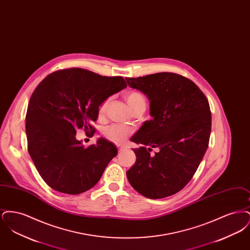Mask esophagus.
<instances>
[{
    "label": "esophagus",
    "instance_id": "esophagus-1",
    "mask_svg": "<svg viewBox=\"0 0 250 250\" xmlns=\"http://www.w3.org/2000/svg\"><path fill=\"white\" fill-rule=\"evenodd\" d=\"M124 150V147H122V146H118V152H122Z\"/></svg>",
    "mask_w": 250,
    "mask_h": 250
}]
</instances>
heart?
<instances>
[{
  "label": "heart",
  "instance_id": "heart-1",
  "mask_svg": "<svg viewBox=\"0 0 250 250\" xmlns=\"http://www.w3.org/2000/svg\"><path fill=\"white\" fill-rule=\"evenodd\" d=\"M125 99L131 108V110H134L140 105H145L146 101L145 98L140 92L138 91H131L125 95ZM107 104H108V98L105 99L98 107V113L99 115H103L106 112ZM132 134V129L128 126L121 125H110L106 126L103 129V135L104 137L112 143H124L129 136Z\"/></svg>",
  "mask_w": 250,
  "mask_h": 250
}]
</instances>
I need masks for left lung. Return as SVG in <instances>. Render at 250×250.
I'll list each match as a JSON object with an SVG mask.
<instances>
[{
    "label": "left lung",
    "mask_w": 250,
    "mask_h": 250,
    "mask_svg": "<svg viewBox=\"0 0 250 250\" xmlns=\"http://www.w3.org/2000/svg\"><path fill=\"white\" fill-rule=\"evenodd\" d=\"M133 89L150 100L152 120L145 121L131 141L136 163L126 171L135 190L149 199H162L182 190L195 174L210 139L209 102L192 81L161 72L126 78ZM153 147L158 149L151 155Z\"/></svg>",
    "instance_id": "8db88e82"
}]
</instances>
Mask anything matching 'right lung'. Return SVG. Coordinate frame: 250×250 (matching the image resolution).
Instances as JSON below:
<instances>
[{
  "instance_id": "right-lung-1",
  "label": "right lung",
  "mask_w": 250,
  "mask_h": 250,
  "mask_svg": "<svg viewBox=\"0 0 250 250\" xmlns=\"http://www.w3.org/2000/svg\"><path fill=\"white\" fill-rule=\"evenodd\" d=\"M127 85L123 77L69 68L47 76L30 98L26 113L28 151L37 171L54 190L78 195L101 178L116 146L104 138L84 147L78 129L95 134L100 104Z\"/></svg>"
}]
</instances>
